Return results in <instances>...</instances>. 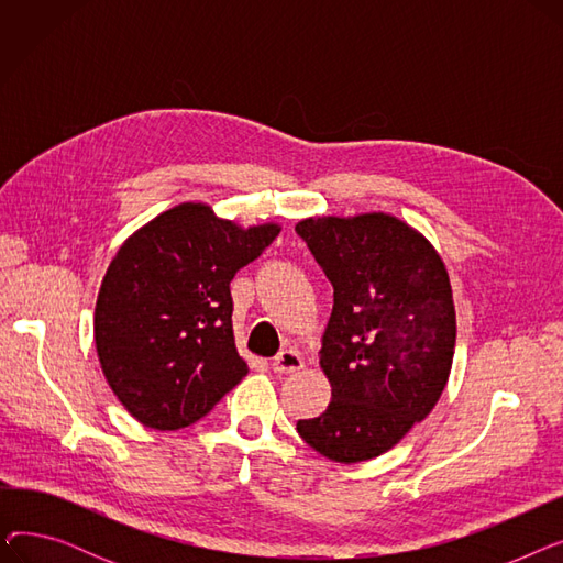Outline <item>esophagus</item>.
<instances>
[{
  "mask_svg": "<svg viewBox=\"0 0 563 563\" xmlns=\"http://www.w3.org/2000/svg\"><path fill=\"white\" fill-rule=\"evenodd\" d=\"M272 367H274L276 374H294V372H299L303 367V358H301V353L297 349L289 346V349H283L278 353V356L272 363Z\"/></svg>",
  "mask_w": 563,
  "mask_h": 563,
  "instance_id": "obj_1",
  "label": "esophagus"
}]
</instances>
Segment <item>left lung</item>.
I'll return each mask as SVG.
<instances>
[{"instance_id":"1","label":"left lung","mask_w":563,"mask_h":563,"mask_svg":"<svg viewBox=\"0 0 563 563\" xmlns=\"http://www.w3.org/2000/svg\"><path fill=\"white\" fill-rule=\"evenodd\" d=\"M333 285L319 367L331 401L297 431L338 463L386 454L448 386L456 310L448 266L427 236L386 212L297 223Z\"/></svg>"}]
</instances>
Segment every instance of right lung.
<instances>
[{
	"label": "right lung",
	"mask_w": 563,
	"mask_h": 563,
	"mask_svg": "<svg viewBox=\"0 0 563 563\" xmlns=\"http://www.w3.org/2000/svg\"><path fill=\"white\" fill-rule=\"evenodd\" d=\"M280 223L240 225L180 202L132 232L102 278L93 338L109 388L143 427L177 431L249 374L232 331L230 280Z\"/></svg>",
	"instance_id": "obj_1"
}]
</instances>
